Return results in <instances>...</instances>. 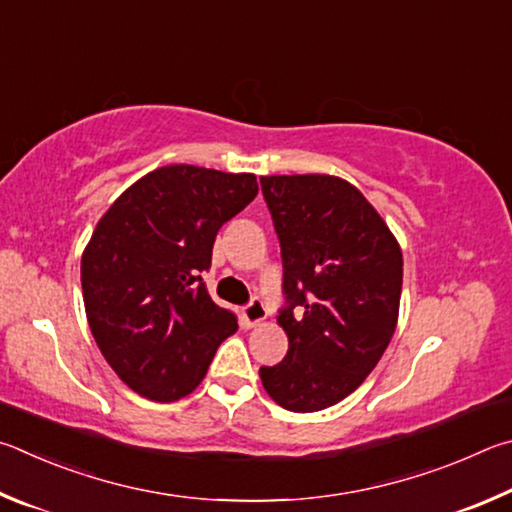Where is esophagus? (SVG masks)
<instances>
[{"label":"esophagus","instance_id":"1","mask_svg":"<svg viewBox=\"0 0 512 512\" xmlns=\"http://www.w3.org/2000/svg\"><path fill=\"white\" fill-rule=\"evenodd\" d=\"M265 317H267V308L258 297L251 299L247 306L242 308V321H245V326H249V328L261 324V321H265Z\"/></svg>","mask_w":512,"mask_h":512}]
</instances>
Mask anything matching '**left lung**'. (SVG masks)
<instances>
[{"instance_id": "1", "label": "left lung", "mask_w": 512, "mask_h": 512, "mask_svg": "<svg viewBox=\"0 0 512 512\" xmlns=\"http://www.w3.org/2000/svg\"><path fill=\"white\" fill-rule=\"evenodd\" d=\"M283 256L288 355L261 366L270 398L310 414L360 387L398 324L402 251L371 202L333 175L261 177Z\"/></svg>"}]
</instances>
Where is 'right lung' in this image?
Returning <instances> with one entry per match:
<instances>
[{
  "label": "right lung",
  "mask_w": 512,
  "mask_h": 512,
  "mask_svg": "<svg viewBox=\"0 0 512 512\" xmlns=\"http://www.w3.org/2000/svg\"><path fill=\"white\" fill-rule=\"evenodd\" d=\"M256 195L251 173L173 164L143 175L98 220L80 261L89 330L139 396H188L238 330L200 272L222 224Z\"/></svg>",
  "instance_id": "1"
}]
</instances>
